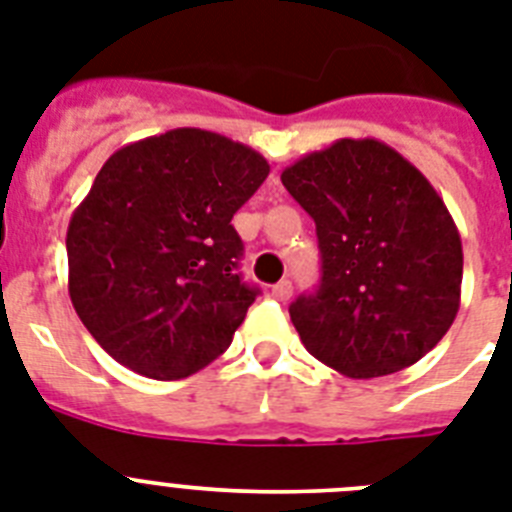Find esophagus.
<instances>
[{
    "label": "esophagus",
    "mask_w": 512,
    "mask_h": 512,
    "mask_svg": "<svg viewBox=\"0 0 512 512\" xmlns=\"http://www.w3.org/2000/svg\"><path fill=\"white\" fill-rule=\"evenodd\" d=\"M270 294H273V299H278V302H286V299H291V294H294V286H291V281H278L273 289H270Z\"/></svg>",
    "instance_id": "34e87169"
}]
</instances>
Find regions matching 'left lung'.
Wrapping results in <instances>:
<instances>
[{
	"mask_svg": "<svg viewBox=\"0 0 512 512\" xmlns=\"http://www.w3.org/2000/svg\"><path fill=\"white\" fill-rule=\"evenodd\" d=\"M283 187L315 218L322 281L289 307L304 349L356 380L432 351L461 307V234L414 163L343 137L291 163Z\"/></svg>",
	"mask_w": 512,
	"mask_h": 512,
	"instance_id": "8db88e82",
	"label": "left lung"
}]
</instances>
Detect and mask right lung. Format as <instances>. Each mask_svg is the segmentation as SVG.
Listing matches in <instances>:
<instances>
[{
    "label": "right lung",
    "mask_w": 512,
    "mask_h": 512,
    "mask_svg": "<svg viewBox=\"0 0 512 512\" xmlns=\"http://www.w3.org/2000/svg\"><path fill=\"white\" fill-rule=\"evenodd\" d=\"M257 150L179 127L124 145L67 229L70 299L111 359L182 380L229 349L260 289L236 273L231 218L265 182Z\"/></svg>",
    "instance_id": "1"
}]
</instances>
